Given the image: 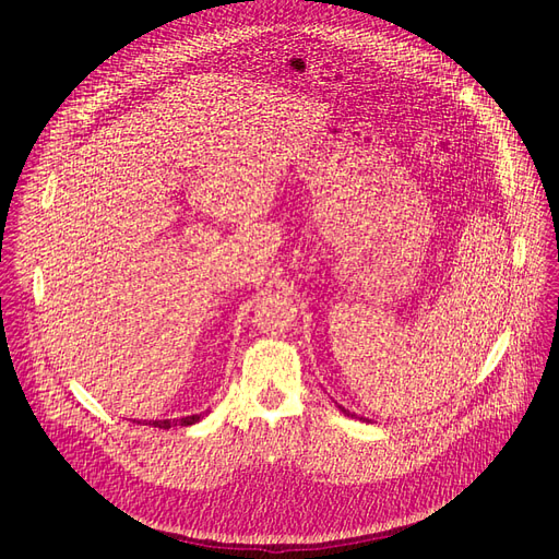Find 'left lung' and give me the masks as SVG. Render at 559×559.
Segmentation results:
<instances>
[{
	"mask_svg": "<svg viewBox=\"0 0 559 559\" xmlns=\"http://www.w3.org/2000/svg\"><path fill=\"white\" fill-rule=\"evenodd\" d=\"M337 407H340V409H342V413H344V415H348V417H356V415H350V413H348V409H344V407H342V405H337ZM360 419H362V417H360ZM362 421H367V419H362Z\"/></svg>",
	"mask_w": 559,
	"mask_h": 559,
	"instance_id": "left-lung-1",
	"label": "left lung"
}]
</instances>
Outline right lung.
<instances>
[{"mask_svg":"<svg viewBox=\"0 0 559 559\" xmlns=\"http://www.w3.org/2000/svg\"><path fill=\"white\" fill-rule=\"evenodd\" d=\"M201 419V415H192V417H183V419H163V421H150V426L154 428H163V430H169L171 426H192Z\"/></svg>","mask_w":559,"mask_h":559,"instance_id":"obj_1","label":"right lung"}]
</instances>
